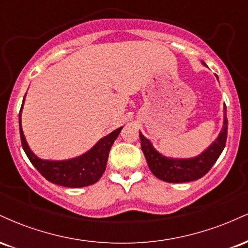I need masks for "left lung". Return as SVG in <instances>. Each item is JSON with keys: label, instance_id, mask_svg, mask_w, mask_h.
<instances>
[{"label": "left lung", "instance_id": "obj_1", "mask_svg": "<svg viewBox=\"0 0 248 248\" xmlns=\"http://www.w3.org/2000/svg\"><path fill=\"white\" fill-rule=\"evenodd\" d=\"M205 65V62H203ZM227 139V118L226 108H225L224 126L220 134L213 143L199 154L198 156L191 158H171L162 155L155 148L152 142L144 138L140 133L141 149L144 154L148 167L150 171L157 178L168 183H184L202 178L209 172L216 161L224 150Z\"/></svg>", "mask_w": 248, "mask_h": 248}]
</instances>
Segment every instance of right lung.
<instances>
[{
  "label": "right lung",
  "mask_w": 248,
  "mask_h": 248,
  "mask_svg": "<svg viewBox=\"0 0 248 248\" xmlns=\"http://www.w3.org/2000/svg\"><path fill=\"white\" fill-rule=\"evenodd\" d=\"M121 129L122 127L118 128L114 132L100 139L96 142L95 146H93L88 152L78 157L62 161L42 160L32 153L25 140L21 124V114H19V134H21L22 147L28 158L33 164V167L41 172L43 177L46 178L51 183L67 187L88 186L100 179L102 173L106 170L110 148L120 134Z\"/></svg>",
  "instance_id": "obj_1"
}]
</instances>
